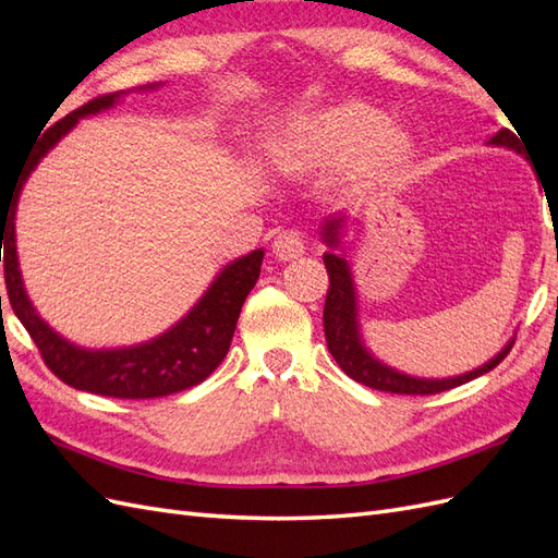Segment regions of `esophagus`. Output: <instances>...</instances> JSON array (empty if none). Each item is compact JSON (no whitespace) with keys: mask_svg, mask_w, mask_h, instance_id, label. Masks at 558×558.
<instances>
[{"mask_svg":"<svg viewBox=\"0 0 558 558\" xmlns=\"http://www.w3.org/2000/svg\"><path fill=\"white\" fill-rule=\"evenodd\" d=\"M305 244H307L305 232L281 230L272 242V251L279 260H295L302 256V253H305Z\"/></svg>","mask_w":558,"mask_h":558,"instance_id":"esophagus-1","label":"esophagus"}]
</instances>
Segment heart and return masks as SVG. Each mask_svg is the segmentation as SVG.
Wrapping results in <instances>:
<instances>
[{
	"label": "heart",
	"mask_w": 558,
	"mask_h": 558,
	"mask_svg": "<svg viewBox=\"0 0 558 558\" xmlns=\"http://www.w3.org/2000/svg\"><path fill=\"white\" fill-rule=\"evenodd\" d=\"M269 158L283 174H326L347 167L359 181L391 177L416 154L402 125L365 102H340L291 118L269 142Z\"/></svg>",
	"instance_id": "1"
}]
</instances>
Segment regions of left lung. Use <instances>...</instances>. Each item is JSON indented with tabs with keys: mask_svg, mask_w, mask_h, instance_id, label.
I'll return each instance as SVG.
<instances>
[{
	"mask_svg": "<svg viewBox=\"0 0 558 558\" xmlns=\"http://www.w3.org/2000/svg\"><path fill=\"white\" fill-rule=\"evenodd\" d=\"M488 144L512 148L514 154H521L517 134L510 132L508 128L498 130L494 137L488 140ZM347 221H349L347 214H335L326 218L324 226H320V240H324V244L328 246V251L324 253V263L330 279L326 307H324L326 342L337 365H340L351 379H356L363 386L377 388V391H386V393L430 396V393L449 391L453 386H461V384H468L470 379L486 375L488 369H494L505 356H508L514 344V337H510V342L505 344L492 361H486L484 365L470 369V373H463L459 377H445V379H424V377L404 375V373H398V369H393L391 365L375 359L363 342L361 324H359L356 283H353L351 265L342 248Z\"/></svg>",
	"mask_w": 558,
	"mask_h": 558,
	"instance_id": "obj_1",
	"label": "left lung"
}]
</instances>
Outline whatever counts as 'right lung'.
Here are the masks:
<instances>
[{
    "instance_id": "1",
    "label": "right lung",
    "mask_w": 558,
    "mask_h": 558,
    "mask_svg": "<svg viewBox=\"0 0 558 558\" xmlns=\"http://www.w3.org/2000/svg\"><path fill=\"white\" fill-rule=\"evenodd\" d=\"M158 86L160 83H154V86H144L140 90H154ZM123 95V90L99 95L41 134L23 165L11 195L4 202L0 199V263H4L11 310L35 340L50 373L64 384L78 388V391L144 400L179 393L183 388L205 381L221 365L230 349L234 328H238L244 300L258 281L265 251L256 248L228 263L189 314L177 320L170 330L142 344L123 349H83L64 340L46 324L27 298L19 253H15V207H19L21 191L39 160L81 118L111 109ZM2 243L5 244L4 254L1 253Z\"/></svg>"
}]
</instances>
